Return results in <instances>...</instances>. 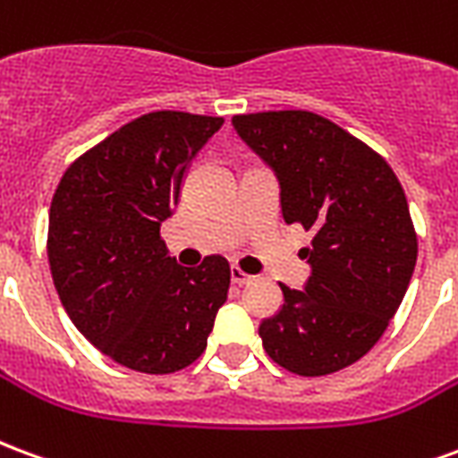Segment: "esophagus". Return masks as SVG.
Segmentation results:
<instances>
[{"label": "esophagus", "mask_w": 458, "mask_h": 458, "mask_svg": "<svg viewBox=\"0 0 458 458\" xmlns=\"http://www.w3.org/2000/svg\"><path fill=\"white\" fill-rule=\"evenodd\" d=\"M230 282H233V284H238V287H242V284H250L252 277H250L248 272H242L240 267H230Z\"/></svg>", "instance_id": "34e87169"}]
</instances>
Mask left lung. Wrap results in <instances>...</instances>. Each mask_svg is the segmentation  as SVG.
<instances>
[{
	"mask_svg": "<svg viewBox=\"0 0 458 458\" xmlns=\"http://www.w3.org/2000/svg\"><path fill=\"white\" fill-rule=\"evenodd\" d=\"M240 140L275 171L287 223L314 238L304 289L279 284L284 304L259 324L267 355L317 377L355 363L394 317L417 262L407 199L390 164L307 110L235 114Z\"/></svg>",
	"mask_w": 458,
	"mask_h": 458,
	"instance_id": "obj_1",
	"label": "left lung"
}]
</instances>
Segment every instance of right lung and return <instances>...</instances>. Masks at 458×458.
<instances>
[{
    "instance_id": "add662e5",
    "label": "right lung",
    "mask_w": 458,
    "mask_h": 458,
    "mask_svg": "<svg viewBox=\"0 0 458 458\" xmlns=\"http://www.w3.org/2000/svg\"><path fill=\"white\" fill-rule=\"evenodd\" d=\"M223 117L141 114L75 159L51 200L48 265L65 314L137 373H176L206 351L230 265L181 267L159 235L183 176Z\"/></svg>"
}]
</instances>
